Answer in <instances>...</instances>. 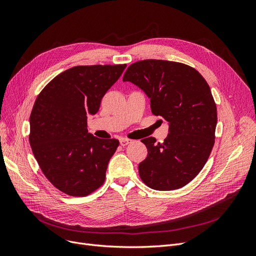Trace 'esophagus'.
Here are the masks:
<instances>
[{
    "label": "esophagus",
    "instance_id": "34e87169",
    "mask_svg": "<svg viewBox=\"0 0 256 256\" xmlns=\"http://www.w3.org/2000/svg\"><path fill=\"white\" fill-rule=\"evenodd\" d=\"M120 145L122 146H126V145H128L129 143H131V140H130V138H120Z\"/></svg>",
    "mask_w": 256,
    "mask_h": 256
}]
</instances>
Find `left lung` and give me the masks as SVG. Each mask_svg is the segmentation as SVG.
I'll list each match as a JSON object with an SVG mask.
<instances>
[{
  "label": "left lung",
  "mask_w": 256,
  "mask_h": 256,
  "mask_svg": "<svg viewBox=\"0 0 256 256\" xmlns=\"http://www.w3.org/2000/svg\"><path fill=\"white\" fill-rule=\"evenodd\" d=\"M122 81L138 85L150 99L152 112L168 122L164 143L143 138L147 157L138 174L150 188L180 189L202 170L214 144L216 106L206 80L178 62L144 60L131 64Z\"/></svg>",
  "instance_id": "8db88e82"
}]
</instances>
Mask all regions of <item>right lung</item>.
<instances>
[{
	"label": "right lung",
	"mask_w": 256,
	"mask_h": 256,
	"mask_svg": "<svg viewBox=\"0 0 256 256\" xmlns=\"http://www.w3.org/2000/svg\"><path fill=\"white\" fill-rule=\"evenodd\" d=\"M126 64L69 68L37 96L30 116L28 140L47 180L60 191L85 196L104 182L116 138H98L88 131V115L120 79Z\"/></svg>",
	"instance_id": "add662e5"
}]
</instances>
